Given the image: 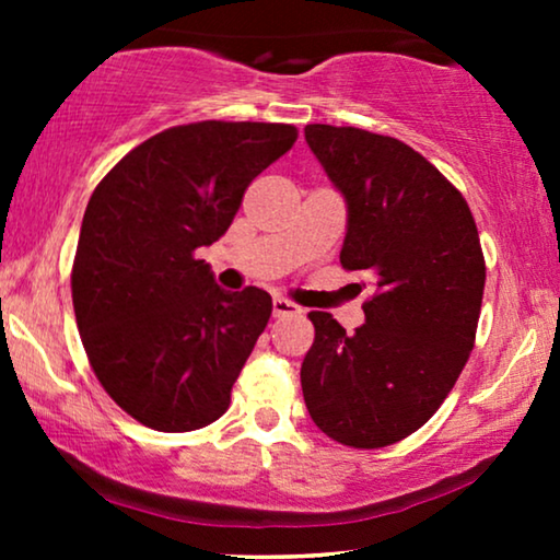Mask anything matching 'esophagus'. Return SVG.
<instances>
[{
	"label": "esophagus",
	"mask_w": 560,
	"mask_h": 560,
	"mask_svg": "<svg viewBox=\"0 0 560 560\" xmlns=\"http://www.w3.org/2000/svg\"><path fill=\"white\" fill-rule=\"evenodd\" d=\"M301 305L285 301V298H275L272 301V316L275 318H290V316H301Z\"/></svg>",
	"instance_id": "obj_1"
}]
</instances>
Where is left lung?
I'll use <instances>...</instances> for the list:
<instances>
[{
    "instance_id": "obj_1",
    "label": "left lung",
    "mask_w": 560,
    "mask_h": 560,
    "mask_svg": "<svg viewBox=\"0 0 560 560\" xmlns=\"http://www.w3.org/2000/svg\"><path fill=\"white\" fill-rule=\"evenodd\" d=\"M305 140L347 198L341 267L374 285L351 336L331 313H308L305 408L343 446H393L433 418L474 349L487 280L477 221L462 190L395 137L308 125Z\"/></svg>"
}]
</instances>
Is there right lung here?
Returning <instances> with one entry per match:
<instances>
[{"mask_svg":"<svg viewBox=\"0 0 560 560\" xmlns=\"http://www.w3.org/2000/svg\"><path fill=\"white\" fill-rule=\"evenodd\" d=\"M295 140L275 121L178 125L129 150L89 198L75 324L106 395L152 431H196L232 402L272 298L221 290L196 249L226 234L249 183Z\"/></svg>","mask_w":560,"mask_h":560,"instance_id":"add662e5","label":"right lung"}]
</instances>
